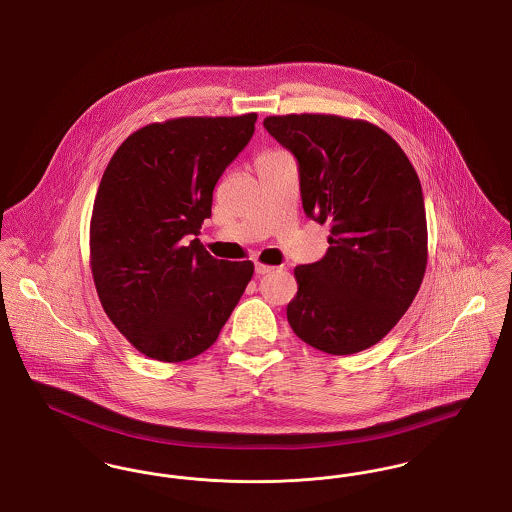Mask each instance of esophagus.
Wrapping results in <instances>:
<instances>
[{"label": "esophagus", "instance_id": "obj_1", "mask_svg": "<svg viewBox=\"0 0 512 512\" xmlns=\"http://www.w3.org/2000/svg\"><path fill=\"white\" fill-rule=\"evenodd\" d=\"M276 267H270V265H263V263H257L255 265V272L257 274H268V272H272Z\"/></svg>", "mask_w": 512, "mask_h": 512}]
</instances>
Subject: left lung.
<instances>
[{"mask_svg": "<svg viewBox=\"0 0 512 512\" xmlns=\"http://www.w3.org/2000/svg\"><path fill=\"white\" fill-rule=\"evenodd\" d=\"M265 128L299 163L307 217L330 220L326 255L293 270L288 322L330 355L382 340L411 307L428 263L418 174L380 126L338 115L267 117Z\"/></svg>", "mask_w": 512, "mask_h": 512, "instance_id": "left-lung-1", "label": "left lung"}]
</instances>
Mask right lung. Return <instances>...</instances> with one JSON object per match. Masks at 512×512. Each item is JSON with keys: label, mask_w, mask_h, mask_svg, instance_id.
<instances>
[{"label": "right lung", "mask_w": 512, "mask_h": 512, "mask_svg": "<svg viewBox=\"0 0 512 512\" xmlns=\"http://www.w3.org/2000/svg\"><path fill=\"white\" fill-rule=\"evenodd\" d=\"M257 113L178 117L130 134L99 182L90 267L101 307L126 340L161 363L209 349L253 276L192 236L211 217L220 174L253 136Z\"/></svg>", "instance_id": "right-lung-1"}]
</instances>
